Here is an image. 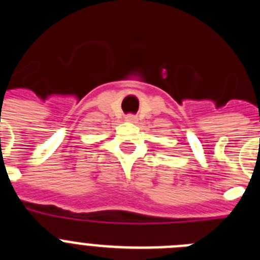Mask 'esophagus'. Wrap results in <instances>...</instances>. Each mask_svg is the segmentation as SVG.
Instances as JSON below:
<instances>
[{
  "instance_id": "34e87169",
  "label": "esophagus",
  "mask_w": 260,
  "mask_h": 260,
  "mask_svg": "<svg viewBox=\"0 0 260 260\" xmlns=\"http://www.w3.org/2000/svg\"><path fill=\"white\" fill-rule=\"evenodd\" d=\"M126 121H127V122H135V121H137V116H135V114H127V116H126Z\"/></svg>"
}]
</instances>
